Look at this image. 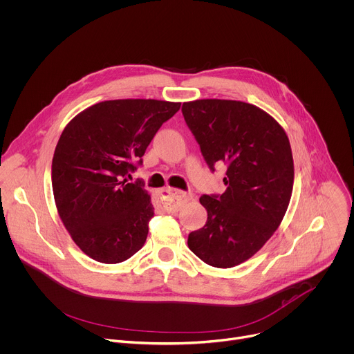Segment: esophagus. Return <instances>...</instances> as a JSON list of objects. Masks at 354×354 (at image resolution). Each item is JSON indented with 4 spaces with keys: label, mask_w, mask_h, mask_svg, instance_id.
<instances>
[{
    "label": "esophagus",
    "mask_w": 354,
    "mask_h": 354,
    "mask_svg": "<svg viewBox=\"0 0 354 354\" xmlns=\"http://www.w3.org/2000/svg\"><path fill=\"white\" fill-rule=\"evenodd\" d=\"M189 197H190V194H187L186 192L172 189V187H165L164 190L160 192L158 201H160V205L165 211L175 212V211H178V208L180 207L182 203L189 200Z\"/></svg>",
    "instance_id": "esophagus-1"
}]
</instances>
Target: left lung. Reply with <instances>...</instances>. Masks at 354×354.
I'll return each instance as SVG.
<instances>
[{
  "mask_svg": "<svg viewBox=\"0 0 354 354\" xmlns=\"http://www.w3.org/2000/svg\"><path fill=\"white\" fill-rule=\"evenodd\" d=\"M182 113L214 172L226 164L223 194L201 196L208 218L187 245L209 266L227 269L255 255L280 226L294 186L283 127L262 109L223 99L186 102Z\"/></svg>",
  "mask_w": 354,
  "mask_h": 354,
  "instance_id": "1",
  "label": "left lung"
}]
</instances>
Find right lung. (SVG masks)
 Instances as JSON below:
<instances>
[{"mask_svg": "<svg viewBox=\"0 0 354 354\" xmlns=\"http://www.w3.org/2000/svg\"><path fill=\"white\" fill-rule=\"evenodd\" d=\"M180 103L118 99L96 103L63 129L52 160L57 214L73 241L100 263H120L136 254L154 215L142 180L127 175L160 127Z\"/></svg>", "mask_w": 354, "mask_h": 354, "instance_id": "right-lung-1", "label": "right lung"}]
</instances>
